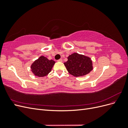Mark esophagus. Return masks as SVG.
Here are the masks:
<instances>
[{"mask_svg": "<svg viewBox=\"0 0 128 128\" xmlns=\"http://www.w3.org/2000/svg\"><path fill=\"white\" fill-rule=\"evenodd\" d=\"M58 61H59V62H62V59H59L58 60Z\"/></svg>", "mask_w": 128, "mask_h": 128, "instance_id": "34e87169", "label": "esophagus"}]
</instances>
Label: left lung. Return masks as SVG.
Here are the masks:
<instances>
[{
    "instance_id": "1",
    "label": "left lung",
    "mask_w": 128,
    "mask_h": 128,
    "mask_svg": "<svg viewBox=\"0 0 128 128\" xmlns=\"http://www.w3.org/2000/svg\"><path fill=\"white\" fill-rule=\"evenodd\" d=\"M64 64L69 73L76 77L86 75L93 69L90 58L77 53L69 56Z\"/></svg>"
}]
</instances>
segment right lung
Segmentation results:
<instances>
[{
  "mask_svg": "<svg viewBox=\"0 0 128 128\" xmlns=\"http://www.w3.org/2000/svg\"><path fill=\"white\" fill-rule=\"evenodd\" d=\"M55 63L54 61L48 60L47 58L41 56L34 62L31 66V69L35 76L44 77L47 75L51 71Z\"/></svg>",
  "mask_w": 128,
  "mask_h": 128,
  "instance_id": "1",
  "label": "right lung"
}]
</instances>
